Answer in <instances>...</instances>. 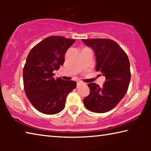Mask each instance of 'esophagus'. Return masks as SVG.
Wrapping results in <instances>:
<instances>
[{"label":"esophagus","instance_id":"1","mask_svg":"<svg viewBox=\"0 0 151 151\" xmlns=\"http://www.w3.org/2000/svg\"><path fill=\"white\" fill-rule=\"evenodd\" d=\"M83 85H84V83H82V82H78V83H77V87H80L81 86Z\"/></svg>","mask_w":151,"mask_h":151}]
</instances>
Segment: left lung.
<instances>
[{
    "label": "left lung",
    "mask_w": 151,
    "mask_h": 151,
    "mask_svg": "<svg viewBox=\"0 0 151 151\" xmlns=\"http://www.w3.org/2000/svg\"><path fill=\"white\" fill-rule=\"evenodd\" d=\"M93 50L96 57V70L105 76L103 87L89 83L88 96L83 99L88 111L103 113L115 107L127 93L131 81L128 56L116 42L111 39H83Z\"/></svg>",
    "instance_id": "left-lung-1"
}]
</instances>
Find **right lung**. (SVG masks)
Returning a JSON list of instances; mask_svg holds the SVG:
<instances>
[{"label":"right lung","instance_id":"1","mask_svg":"<svg viewBox=\"0 0 151 151\" xmlns=\"http://www.w3.org/2000/svg\"><path fill=\"white\" fill-rule=\"evenodd\" d=\"M75 42L63 37H48L27 56L23 68L24 91L33 106L42 113L62 111L66 96L76 87L75 81L55 78L53 73L63 65L66 50Z\"/></svg>","mask_w":151,"mask_h":151}]
</instances>
